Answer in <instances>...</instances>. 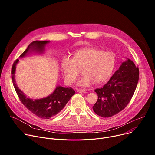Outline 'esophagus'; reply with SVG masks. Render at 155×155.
<instances>
[{"label":"esophagus","instance_id":"obj_1","mask_svg":"<svg viewBox=\"0 0 155 155\" xmlns=\"http://www.w3.org/2000/svg\"><path fill=\"white\" fill-rule=\"evenodd\" d=\"M77 91L80 93H86V91L85 90H82V89H77Z\"/></svg>","mask_w":155,"mask_h":155}]
</instances>
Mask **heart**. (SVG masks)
Wrapping results in <instances>:
<instances>
[{
	"label": "heart",
	"instance_id": "heart-1",
	"mask_svg": "<svg viewBox=\"0 0 155 155\" xmlns=\"http://www.w3.org/2000/svg\"><path fill=\"white\" fill-rule=\"evenodd\" d=\"M115 65V57L110 52H104L94 47H86L74 53L73 58L64 56L61 68L67 84H72L82 70L83 75L78 79L77 85L89 86L94 82L99 84L105 81L111 75Z\"/></svg>",
	"mask_w": 155,
	"mask_h": 155
}]
</instances>
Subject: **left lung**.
<instances>
[{
  "instance_id": "left-lung-1",
  "label": "left lung",
  "mask_w": 155,
  "mask_h": 155,
  "mask_svg": "<svg viewBox=\"0 0 155 155\" xmlns=\"http://www.w3.org/2000/svg\"><path fill=\"white\" fill-rule=\"evenodd\" d=\"M139 71L133 61L127 58L108 81L96 89L98 99L93 107L100 117L108 118L123 110L133 96L139 81Z\"/></svg>"
}]
</instances>
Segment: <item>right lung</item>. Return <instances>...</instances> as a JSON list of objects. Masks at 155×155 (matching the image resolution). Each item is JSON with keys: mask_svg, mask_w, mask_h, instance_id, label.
I'll use <instances>...</instances> for the list:
<instances>
[{"mask_svg": "<svg viewBox=\"0 0 155 155\" xmlns=\"http://www.w3.org/2000/svg\"><path fill=\"white\" fill-rule=\"evenodd\" d=\"M50 41L48 40H35L32 41L29 44L27 49L20 55L19 58H24L32 51L38 54H43L45 51L46 45ZM18 62L19 59H17L13 64L12 79L15 91L21 102L31 112L41 118L49 119L59 113L69 101L72 96L75 94V91L72 87H64L58 86L53 93L46 97L38 99L28 97L18 87L15 79L16 67Z\"/></svg>", "mask_w": 155, "mask_h": 155, "instance_id": "1", "label": "right lung"}]
</instances>
